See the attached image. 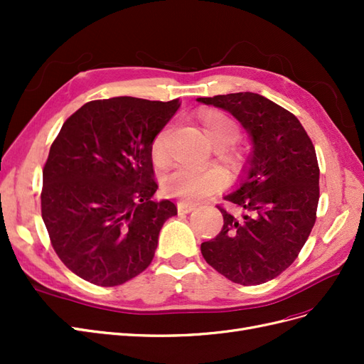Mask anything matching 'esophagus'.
<instances>
[{"label": "esophagus", "instance_id": "34e87169", "mask_svg": "<svg viewBox=\"0 0 364 364\" xmlns=\"http://www.w3.org/2000/svg\"><path fill=\"white\" fill-rule=\"evenodd\" d=\"M196 209V205H193V203H186V202H179L178 203V211L181 213V214H190V213H193Z\"/></svg>", "mask_w": 364, "mask_h": 364}]
</instances>
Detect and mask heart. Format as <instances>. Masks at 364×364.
<instances>
[{
  "label": "heart",
  "mask_w": 364,
  "mask_h": 364,
  "mask_svg": "<svg viewBox=\"0 0 364 364\" xmlns=\"http://www.w3.org/2000/svg\"><path fill=\"white\" fill-rule=\"evenodd\" d=\"M200 123L208 139L217 147L232 146L240 136L237 121L215 109L203 111L200 114ZM151 158L156 164H164L168 158L165 129L161 130L151 142ZM223 182L225 178L222 171L214 167H178L165 176L162 188L170 196L181 197L188 202H197L217 191Z\"/></svg>",
  "instance_id": "obj_1"
}]
</instances>
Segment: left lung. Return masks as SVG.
<instances>
[{"label": "left lung", "mask_w": 364, "mask_h": 364, "mask_svg": "<svg viewBox=\"0 0 364 364\" xmlns=\"http://www.w3.org/2000/svg\"><path fill=\"white\" fill-rule=\"evenodd\" d=\"M245 127L252 151L237 188L225 200L220 234L200 246L209 266L229 281L258 285L277 278L299 255L316 222L318 165L305 129L291 112L255 92L199 97Z\"/></svg>", "instance_id": "1"}]
</instances>
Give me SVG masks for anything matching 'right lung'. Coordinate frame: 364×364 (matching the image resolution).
Here are the masks:
<instances>
[{
	"label": "right lung",
	"mask_w": 364,
	"mask_h": 364,
	"mask_svg": "<svg viewBox=\"0 0 364 364\" xmlns=\"http://www.w3.org/2000/svg\"><path fill=\"white\" fill-rule=\"evenodd\" d=\"M179 98L114 97L65 121L42 171V220L58 257L82 279L114 287L144 272L178 208L155 202L151 142Z\"/></svg>",
	"instance_id": "obj_1"
}]
</instances>
